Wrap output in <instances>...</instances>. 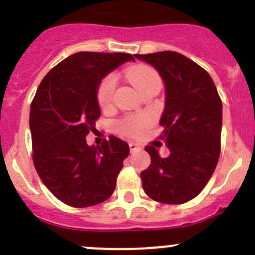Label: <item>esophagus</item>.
Returning <instances> with one entry per match:
<instances>
[{
	"instance_id": "34e87169",
	"label": "esophagus",
	"mask_w": 255,
	"mask_h": 255,
	"mask_svg": "<svg viewBox=\"0 0 255 255\" xmlns=\"http://www.w3.org/2000/svg\"><path fill=\"white\" fill-rule=\"evenodd\" d=\"M139 148H140V146L138 145L137 143H134V142L129 143V149H130V151H132V153H133V151H137Z\"/></svg>"
}]
</instances>
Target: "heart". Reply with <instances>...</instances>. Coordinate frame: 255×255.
Segmentation results:
<instances>
[{
    "instance_id": "obj_1",
    "label": "heart",
    "mask_w": 255,
    "mask_h": 255,
    "mask_svg": "<svg viewBox=\"0 0 255 255\" xmlns=\"http://www.w3.org/2000/svg\"><path fill=\"white\" fill-rule=\"evenodd\" d=\"M126 76L134 85L135 89L142 94L145 89L155 84H160V78L154 69L145 65L130 66L126 70ZM116 87V78L113 75H107L101 81L97 89V102L102 109H106L111 105L113 92ZM146 125L144 117L125 118L118 123V129L123 135H137Z\"/></svg>"
}]
</instances>
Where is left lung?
Returning a JSON list of instances; mask_svg holds the SVG:
<instances>
[{"label": "left lung", "mask_w": 255, "mask_h": 255, "mask_svg": "<svg viewBox=\"0 0 255 255\" xmlns=\"http://www.w3.org/2000/svg\"><path fill=\"white\" fill-rule=\"evenodd\" d=\"M153 66L165 86L159 139L170 150L161 158L145 146L150 165L140 173L143 189L161 204H184L196 197L212 176L221 151L222 102L215 82L201 66L175 51L135 54Z\"/></svg>", "instance_id": "8db88e82"}]
</instances>
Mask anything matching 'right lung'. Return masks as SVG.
<instances>
[{"mask_svg": "<svg viewBox=\"0 0 255 255\" xmlns=\"http://www.w3.org/2000/svg\"><path fill=\"white\" fill-rule=\"evenodd\" d=\"M127 61L134 56L80 51L51 69L38 87L29 113L33 161L43 184L69 206H94L115 191L129 146L115 135L89 145L86 135L101 116L99 85Z\"/></svg>", "mask_w": 255, "mask_h": 255, "instance_id": "obj_1", "label": "right lung"}]
</instances>
